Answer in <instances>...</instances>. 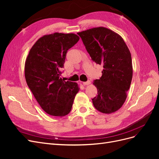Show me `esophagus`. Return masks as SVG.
<instances>
[{"instance_id": "esophagus-1", "label": "esophagus", "mask_w": 159, "mask_h": 159, "mask_svg": "<svg viewBox=\"0 0 159 159\" xmlns=\"http://www.w3.org/2000/svg\"><path fill=\"white\" fill-rule=\"evenodd\" d=\"M91 84V81H85V82H83L84 85H88Z\"/></svg>"}]
</instances>
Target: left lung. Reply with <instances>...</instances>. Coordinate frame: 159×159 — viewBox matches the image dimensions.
Here are the masks:
<instances>
[{"mask_svg":"<svg viewBox=\"0 0 159 159\" xmlns=\"http://www.w3.org/2000/svg\"><path fill=\"white\" fill-rule=\"evenodd\" d=\"M91 59L103 65L102 75L93 81L98 95L92 99L95 108L110 114L125 103L133 78L131 55L117 33L105 27L78 32Z\"/></svg>","mask_w":159,"mask_h":159,"instance_id":"8db88e82","label":"left lung"}]
</instances>
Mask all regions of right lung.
I'll use <instances>...</instances> for the list:
<instances>
[{
    "instance_id": "obj_1",
    "label": "right lung",
    "mask_w": 159,
    "mask_h": 159,
    "mask_svg": "<svg viewBox=\"0 0 159 159\" xmlns=\"http://www.w3.org/2000/svg\"><path fill=\"white\" fill-rule=\"evenodd\" d=\"M79 39L73 33L44 35L32 46L26 59L27 85L42 109L52 116L68 115L80 90L78 84L60 77L66 53Z\"/></svg>"
}]
</instances>
